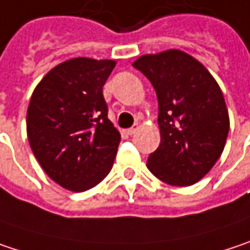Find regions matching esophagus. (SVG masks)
I'll return each mask as SVG.
<instances>
[{
  "label": "esophagus",
  "instance_id": "34e87169",
  "mask_svg": "<svg viewBox=\"0 0 250 250\" xmlns=\"http://www.w3.org/2000/svg\"><path fill=\"white\" fill-rule=\"evenodd\" d=\"M138 129H139V124H134V126L128 129V134L135 135V134H136V131H138Z\"/></svg>",
  "mask_w": 250,
  "mask_h": 250
}]
</instances>
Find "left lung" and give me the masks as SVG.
<instances>
[{
	"instance_id": "1",
	"label": "left lung",
	"mask_w": 250,
	"mask_h": 250,
	"mask_svg": "<svg viewBox=\"0 0 250 250\" xmlns=\"http://www.w3.org/2000/svg\"><path fill=\"white\" fill-rule=\"evenodd\" d=\"M158 97L161 144L146 167L165 184L202 179L222 155L229 132L223 94L209 71L179 49L142 55L134 63Z\"/></svg>"
}]
</instances>
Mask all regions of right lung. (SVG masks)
Returning <instances> with one entry per match:
<instances>
[{
    "label": "right lung",
    "mask_w": 250,
    "mask_h": 250,
    "mask_svg": "<svg viewBox=\"0 0 250 250\" xmlns=\"http://www.w3.org/2000/svg\"><path fill=\"white\" fill-rule=\"evenodd\" d=\"M114 68L112 60L74 58L52 68L34 89L28 141L45 173L65 189L88 190L114 165L121 135L102 94Z\"/></svg>",
    "instance_id": "right-lung-1"
}]
</instances>
